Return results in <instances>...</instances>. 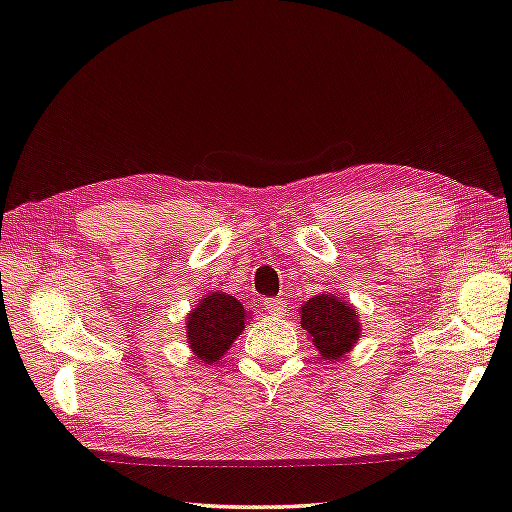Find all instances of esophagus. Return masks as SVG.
Returning <instances> with one entry per match:
<instances>
[{
    "label": "esophagus",
    "mask_w": 512,
    "mask_h": 512,
    "mask_svg": "<svg viewBox=\"0 0 512 512\" xmlns=\"http://www.w3.org/2000/svg\"><path fill=\"white\" fill-rule=\"evenodd\" d=\"M264 309H266V314L268 316H275V318H280V316H287V302H284V298H266L264 300Z\"/></svg>",
    "instance_id": "1"
}]
</instances>
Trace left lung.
<instances>
[{"mask_svg":"<svg viewBox=\"0 0 512 512\" xmlns=\"http://www.w3.org/2000/svg\"><path fill=\"white\" fill-rule=\"evenodd\" d=\"M300 325L307 329L311 343L327 361L341 359L361 339V323L357 311L341 302L334 293H320L300 307Z\"/></svg>","mask_w":512,"mask_h":512,"instance_id":"left-lung-1","label":"left lung"}]
</instances>
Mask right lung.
Returning <instances> with one entry per match:
<instances>
[{
	"instance_id": "1",
	"label": "right lung",
	"mask_w": 512,
	"mask_h": 512,
	"mask_svg": "<svg viewBox=\"0 0 512 512\" xmlns=\"http://www.w3.org/2000/svg\"><path fill=\"white\" fill-rule=\"evenodd\" d=\"M244 305L228 293L205 296L187 316V343L203 363L219 361L246 327Z\"/></svg>"
}]
</instances>
